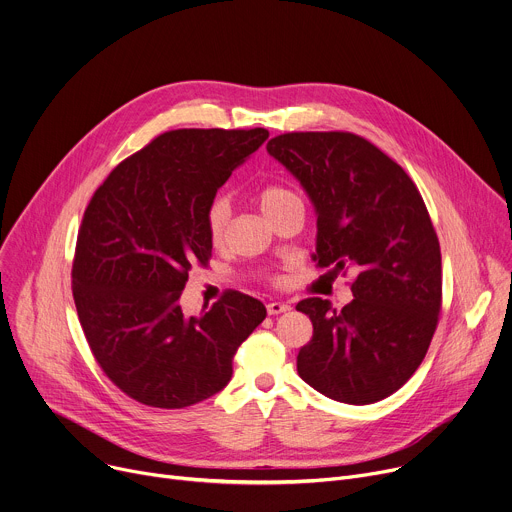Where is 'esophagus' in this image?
<instances>
[{"label": "esophagus", "instance_id": "34e87169", "mask_svg": "<svg viewBox=\"0 0 512 512\" xmlns=\"http://www.w3.org/2000/svg\"><path fill=\"white\" fill-rule=\"evenodd\" d=\"M289 310H291V306L285 304V302H269L267 304V312L271 316H277V314H283V312H289Z\"/></svg>", "mask_w": 512, "mask_h": 512}]
</instances>
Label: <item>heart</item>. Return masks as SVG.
Listing matches in <instances>:
<instances>
[{
	"label": "heart",
	"mask_w": 512,
	"mask_h": 512,
	"mask_svg": "<svg viewBox=\"0 0 512 512\" xmlns=\"http://www.w3.org/2000/svg\"><path fill=\"white\" fill-rule=\"evenodd\" d=\"M259 208L263 210V214L267 218H271L277 210H281L283 206L291 204V202H298L300 196L289 190L287 186L281 184H265L257 190L255 194ZM229 216H231V204L229 198L225 196H218L210 202L208 212H206V227H208V235L210 241L214 245H223L225 237H227V227H229Z\"/></svg>",
	"instance_id": "obj_1"
}]
</instances>
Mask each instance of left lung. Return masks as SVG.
<instances>
[{
    "instance_id": "left-lung-1",
    "label": "left lung",
    "mask_w": 512,
    "mask_h": 512,
    "mask_svg": "<svg viewBox=\"0 0 512 512\" xmlns=\"http://www.w3.org/2000/svg\"><path fill=\"white\" fill-rule=\"evenodd\" d=\"M267 152L316 208L314 261L356 273L340 312L322 298L296 306L314 326L298 373L334 401L377 403L417 371L442 310V253L425 202L397 162L354 133H283Z\"/></svg>"
}]
</instances>
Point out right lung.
Wrapping results in <instances>:
<instances>
[{
	"label": "right lung",
	"instance_id": "add662e5",
	"mask_svg": "<svg viewBox=\"0 0 512 512\" xmlns=\"http://www.w3.org/2000/svg\"><path fill=\"white\" fill-rule=\"evenodd\" d=\"M267 129H176L123 160L93 194L72 263V296L105 375L131 399L182 409L223 391L265 306L227 291L198 316L180 296L206 265V212Z\"/></svg>",
	"mask_w": 512,
	"mask_h": 512
}]
</instances>
